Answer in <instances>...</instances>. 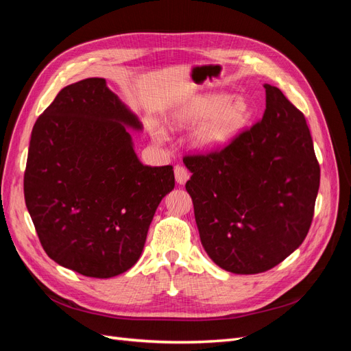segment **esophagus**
<instances>
[{"instance_id":"esophagus-1","label":"esophagus","mask_w":351,"mask_h":351,"mask_svg":"<svg viewBox=\"0 0 351 351\" xmlns=\"http://www.w3.org/2000/svg\"><path fill=\"white\" fill-rule=\"evenodd\" d=\"M174 176H176V182L178 184H184L189 177H190V173L187 171V168L183 167V165H176L174 167Z\"/></svg>"}]
</instances>
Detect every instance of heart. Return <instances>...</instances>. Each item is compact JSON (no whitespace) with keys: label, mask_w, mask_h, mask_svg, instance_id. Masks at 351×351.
I'll list each match as a JSON object with an SVG mask.
<instances>
[{"label":"heart","mask_w":351,"mask_h":351,"mask_svg":"<svg viewBox=\"0 0 351 351\" xmlns=\"http://www.w3.org/2000/svg\"><path fill=\"white\" fill-rule=\"evenodd\" d=\"M250 117L252 110L243 98L218 93L197 98L190 105L184 120L187 124L202 123L195 133V141L204 149L214 151L234 139Z\"/></svg>","instance_id":"obj_1"}]
</instances>
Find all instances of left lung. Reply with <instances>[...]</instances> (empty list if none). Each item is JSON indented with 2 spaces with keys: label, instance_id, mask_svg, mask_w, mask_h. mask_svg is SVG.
Instances as JSON below:
<instances>
[{
  "label": "left lung",
  "instance_id": "8db88e82",
  "mask_svg": "<svg viewBox=\"0 0 351 351\" xmlns=\"http://www.w3.org/2000/svg\"><path fill=\"white\" fill-rule=\"evenodd\" d=\"M262 120L228 145L186 155L202 246L219 268L259 274L277 267L309 232L321 168L300 110L271 84Z\"/></svg>",
  "mask_w": 351,
  "mask_h": 351
}]
</instances>
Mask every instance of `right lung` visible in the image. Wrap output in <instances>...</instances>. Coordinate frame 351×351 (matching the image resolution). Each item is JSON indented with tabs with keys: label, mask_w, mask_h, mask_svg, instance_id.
I'll use <instances>...</instances> for the list:
<instances>
[{
	"label": "right lung",
	"mask_w": 351,
	"mask_h": 351,
	"mask_svg": "<svg viewBox=\"0 0 351 351\" xmlns=\"http://www.w3.org/2000/svg\"><path fill=\"white\" fill-rule=\"evenodd\" d=\"M124 125L142 129L105 79L61 89L34 125L25 200L48 256L84 277L111 278L141 258L171 165L137 159Z\"/></svg>",
	"instance_id": "1"
}]
</instances>
